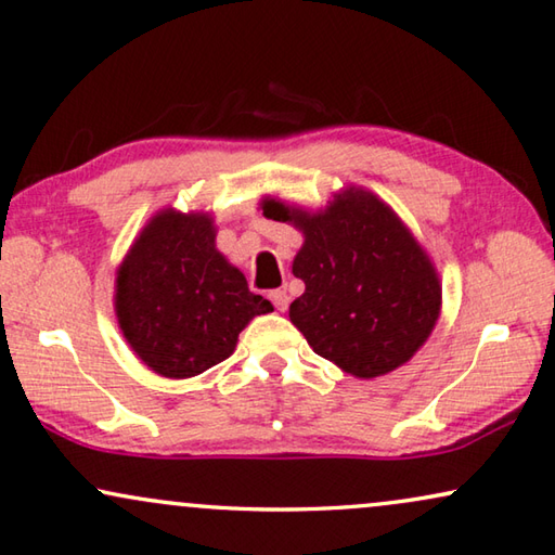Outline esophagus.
I'll use <instances>...</instances> for the list:
<instances>
[{
  "instance_id": "1",
  "label": "esophagus",
  "mask_w": 555,
  "mask_h": 555,
  "mask_svg": "<svg viewBox=\"0 0 555 555\" xmlns=\"http://www.w3.org/2000/svg\"><path fill=\"white\" fill-rule=\"evenodd\" d=\"M269 298H271V304L276 306V310H281L284 312L286 308H288V294L286 291H281V288H276V291H271L269 294Z\"/></svg>"
}]
</instances>
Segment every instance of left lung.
Masks as SVG:
<instances>
[{
	"instance_id": "left-lung-1",
	"label": "left lung",
	"mask_w": 555,
	"mask_h": 555,
	"mask_svg": "<svg viewBox=\"0 0 555 555\" xmlns=\"http://www.w3.org/2000/svg\"><path fill=\"white\" fill-rule=\"evenodd\" d=\"M261 208L306 235L294 259L306 294L288 315L315 354L357 378H376L425 345L441 306L437 271L383 201L347 189L315 216L276 198Z\"/></svg>"
}]
</instances>
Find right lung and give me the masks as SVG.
Instances as JSON below:
<instances>
[{
	"mask_svg": "<svg viewBox=\"0 0 555 555\" xmlns=\"http://www.w3.org/2000/svg\"><path fill=\"white\" fill-rule=\"evenodd\" d=\"M274 310L216 249L208 216L163 210L118 269L116 315L159 376L189 378L225 361L255 315Z\"/></svg>",
	"mask_w": 555,
	"mask_h": 555,
	"instance_id": "1",
	"label": "right lung"
}]
</instances>
